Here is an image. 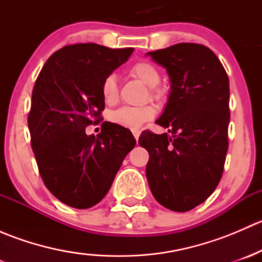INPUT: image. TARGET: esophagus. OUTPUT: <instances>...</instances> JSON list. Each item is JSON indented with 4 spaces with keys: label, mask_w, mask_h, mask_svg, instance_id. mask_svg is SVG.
Returning <instances> with one entry per match:
<instances>
[{
    "label": "esophagus",
    "mask_w": 262,
    "mask_h": 262,
    "mask_svg": "<svg viewBox=\"0 0 262 262\" xmlns=\"http://www.w3.org/2000/svg\"><path fill=\"white\" fill-rule=\"evenodd\" d=\"M132 133H133L134 138H136L137 141H138L139 136H141V130H139V129H133V130H132Z\"/></svg>",
    "instance_id": "esophagus-1"
}]
</instances>
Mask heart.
<instances>
[{
	"instance_id": "obj_1",
	"label": "heart",
	"mask_w": 262,
	"mask_h": 262,
	"mask_svg": "<svg viewBox=\"0 0 262 262\" xmlns=\"http://www.w3.org/2000/svg\"><path fill=\"white\" fill-rule=\"evenodd\" d=\"M130 72L134 77L141 80L147 86H150L149 96L155 100L161 99V91L156 89V84L160 82V73L156 67L150 63L137 62L132 66ZM101 95L107 104H114L118 100L119 87L115 75H109L104 78L101 83ZM156 114V110L152 105L143 106H123L110 114V120L118 125L129 129H139L144 123L149 121Z\"/></svg>"
}]
</instances>
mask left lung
<instances>
[{
	"label": "left lung",
	"mask_w": 262,
	"mask_h": 262,
	"mask_svg": "<svg viewBox=\"0 0 262 262\" xmlns=\"http://www.w3.org/2000/svg\"><path fill=\"white\" fill-rule=\"evenodd\" d=\"M166 68L171 92L156 123L168 133L144 130L138 143L149 153L146 175L155 199L187 212L212 195L228 150L229 80L208 47L180 43L147 53Z\"/></svg>",
	"instance_id": "8db88e82"
}]
</instances>
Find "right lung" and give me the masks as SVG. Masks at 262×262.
Listing matches in <instances>:
<instances>
[{
	"label": "right lung",
	"mask_w": 262,
	"mask_h": 262,
	"mask_svg": "<svg viewBox=\"0 0 262 262\" xmlns=\"http://www.w3.org/2000/svg\"><path fill=\"white\" fill-rule=\"evenodd\" d=\"M133 50L66 46L50 55L34 84L28 125L36 165L49 191L72 208L101 202L136 146L130 130L109 121L96 137L86 134V126L101 120L102 81Z\"/></svg>",
	"instance_id": "1"
}]
</instances>
